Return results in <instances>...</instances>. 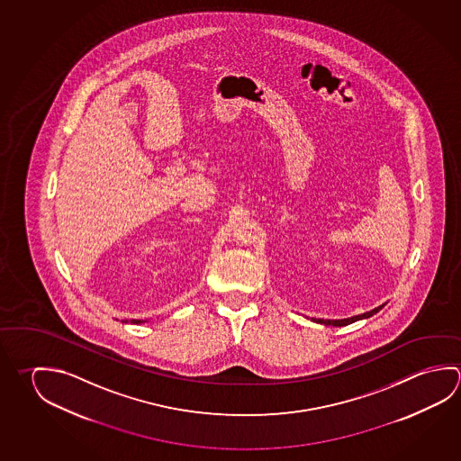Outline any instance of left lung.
I'll use <instances>...</instances> for the list:
<instances>
[{
  "mask_svg": "<svg viewBox=\"0 0 461 461\" xmlns=\"http://www.w3.org/2000/svg\"><path fill=\"white\" fill-rule=\"evenodd\" d=\"M380 307H375V309H372L369 312H364V314L353 315V317H348V319H311L312 322L315 323H323V325H333V327H343V325H348V323L356 322V321H361V319H367V317H371V315L375 314L377 311H379Z\"/></svg>",
  "mask_w": 461,
  "mask_h": 461,
  "instance_id": "8db88e82",
  "label": "left lung"
}]
</instances>
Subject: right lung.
Wrapping results in <instances>:
<instances>
[{"label":"right lung","mask_w":461,"mask_h":461,"mask_svg":"<svg viewBox=\"0 0 461 461\" xmlns=\"http://www.w3.org/2000/svg\"><path fill=\"white\" fill-rule=\"evenodd\" d=\"M122 322H131V323H136V325H138V323H142V322H146V321H140V319H131V321H122Z\"/></svg>","instance_id":"add662e5"}]
</instances>
